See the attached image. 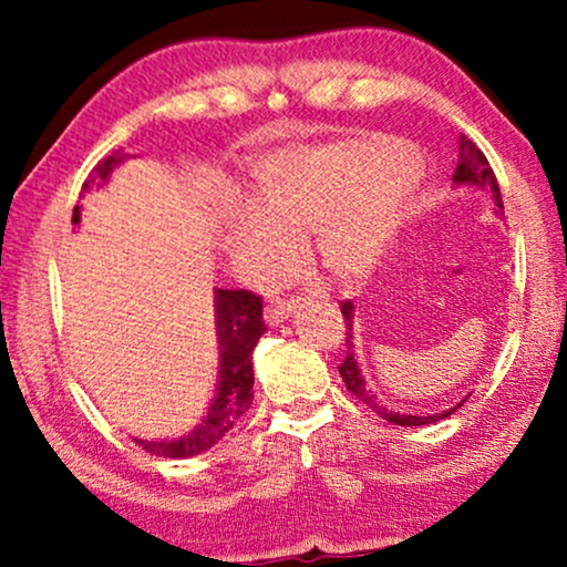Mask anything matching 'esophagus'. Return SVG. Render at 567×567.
Wrapping results in <instances>:
<instances>
[{"label": "esophagus", "instance_id": "34e87169", "mask_svg": "<svg viewBox=\"0 0 567 567\" xmlns=\"http://www.w3.org/2000/svg\"><path fill=\"white\" fill-rule=\"evenodd\" d=\"M299 299H270L266 305V322L268 324H281L284 320H289V315L297 309Z\"/></svg>", "mask_w": 567, "mask_h": 567}]
</instances>
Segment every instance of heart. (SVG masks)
I'll list each match as a JSON object with an SVG mask.
<instances>
[{"label": "heart", "instance_id": "b5f03b06", "mask_svg": "<svg viewBox=\"0 0 567 567\" xmlns=\"http://www.w3.org/2000/svg\"><path fill=\"white\" fill-rule=\"evenodd\" d=\"M415 154L398 142H338L270 154L255 167L250 204L229 227V255L245 270H270L293 252L282 229H312L332 276H369L398 235L413 196Z\"/></svg>", "mask_w": 567, "mask_h": 567}]
</instances>
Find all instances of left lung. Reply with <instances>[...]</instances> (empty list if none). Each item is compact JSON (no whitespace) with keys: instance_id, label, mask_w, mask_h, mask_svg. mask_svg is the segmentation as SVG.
Returning a JSON list of instances; mask_svg holds the SVG:
<instances>
[{"instance_id":"8db88e82","label":"left lung","mask_w":567,"mask_h":567,"mask_svg":"<svg viewBox=\"0 0 567 567\" xmlns=\"http://www.w3.org/2000/svg\"><path fill=\"white\" fill-rule=\"evenodd\" d=\"M454 183L456 185H472V188H483V190H491L493 198H495V212L503 214V200H501V188H498V181H495L491 165H487L485 154L477 150L475 142L467 136L460 138V165L454 169ZM340 312L346 317V359L340 363L338 371L340 377H343L346 382V390L355 394L363 405H369L371 410H377V415H382L384 421H390L394 425H429V423H436L441 417H449L456 410L462 408L454 405L444 410V413H436V415H408V413H394V410H386L382 402L377 400V394H371V390H367V382H363L361 377V369H359V359H355L353 353V301H340Z\"/></svg>"}]
</instances>
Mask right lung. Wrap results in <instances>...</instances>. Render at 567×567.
I'll list each match as a JSON object with an SVG mask.
<instances>
[{
	"mask_svg": "<svg viewBox=\"0 0 567 567\" xmlns=\"http://www.w3.org/2000/svg\"><path fill=\"white\" fill-rule=\"evenodd\" d=\"M123 157L111 154L92 167V173L82 185L87 193L95 183H105L113 167ZM72 224H80V206H74ZM216 340H219V386L216 398L208 408V415L196 429L175 441H142L134 439L150 454L169 456V460H185L208 452L216 441L227 436L239 417L252 405V351L266 330L262 322V299L247 289H216Z\"/></svg>",
	"mask_w": 567,
	"mask_h": 567,
	"instance_id": "right-lung-1",
	"label": "right lung"
}]
</instances>
